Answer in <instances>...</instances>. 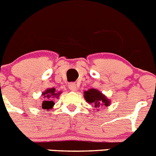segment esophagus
<instances>
[{
	"instance_id": "34e87169",
	"label": "esophagus",
	"mask_w": 156,
	"mask_h": 156,
	"mask_svg": "<svg viewBox=\"0 0 156 156\" xmlns=\"http://www.w3.org/2000/svg\"><path fill=\"white\" fill-rule=\"evenodd\" d=\"M69 88L70 90H73V91H76V90H78V85L75 83H71L69 85Z\"/></svg>"
}]
</instances>
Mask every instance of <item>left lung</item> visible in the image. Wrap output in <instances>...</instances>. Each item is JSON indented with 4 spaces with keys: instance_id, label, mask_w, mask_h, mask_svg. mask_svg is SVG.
I'll return each mask as SVG.
<instances>
[{
    "instance_id": "obj_1",
    "label": "left lung",
    "mask_w": 156,
    "mask_h": 156,
    "mask_svg": "<svg viewBox=\"0 0 156 156\" xmlns=\"http://www.w3.org/2000/svg\"><path fill=\"white\" fill-rule=\"evenodd\" d=\"M83 97L88 104L94 106V108H97V110H98L101 106L106 107L109 106L111 104V101L105 95L94 88H90L88 90H85L83 92Z\"/></svg>"
}]
</instances>
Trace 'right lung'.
Wrapping results in <instances>:
<instances>
[{
    "instance_id": "obj_1",
    "label": "right lung",
    "mask_w": 156,
    "mask_h": 156,
    "mask_svg": "<svg viewBox=\"0 0 156 156\" xmlns=\"http://www.w3.org/2000/svg\"><path fill=\"white\" fill-rule=\"evenodd\" d=\"M62 92H56L55 88H48L44 91H43L41 97H43L42 101V109L50 110L55 105V102L53 101L54 98H58L59 95Z\"/></svg>"
}]
</instances>
